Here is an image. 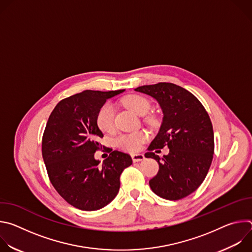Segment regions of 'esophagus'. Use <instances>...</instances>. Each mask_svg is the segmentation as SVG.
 <instances>
[{"label":"esophagus","mask_w":252,"mask_h":252,"mask_svg":"<svg viewBox=\"0 0 252 252\" xmlns=\"http://www.w3.org/2000/svg\"><path fill=\"white\" fill-rule=\"evenodd\" d=\"M131 158H132L133 162H137V161H141L145 159V156H143L142 154H134V155H131Z\"/></svg>","instance_id":"esophagus-1"}]
</instances>
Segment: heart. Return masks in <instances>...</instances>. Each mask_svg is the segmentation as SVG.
Returning a JSON list of instances; mask_svg holds the SVG:
<instances>
[{"label": "heart", "instance_id": "b5f03b06", "mask_svg": "<svg viewBox=\"0 0 252 252\" xmlns=\"http://www.w3.org/2000/svg\"><path fill=\"white\" fill-rule=\"evenodd\" d=\"M123 103L139 116L146 115L151 109L150 100L139 94H132L123 99ZM97 127L104 132H110L115 127V107L111 102L103 103L97 111L95 118ZM147 139V133L142 130H136L126 133H121L115 138L118 148L126 152H135L141 143Z\"/></svg>", "mask_w": 252, "mask_h": 252}]
</instances>
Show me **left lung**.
Listing matches in <instances>:
<instances>
[{"mask_svg": "<svg viewBox=\"0 0 252 252\" xmlns=\"http://www.w3.org/2000/svg\"><path fill=\"white\" fill-rule=\"evenodd\" d=\"M135 91L156 98L163 113L160 129L145 155L159 165L150 187L162 198L182 199L199 188L212 161L214 135L209 116L196 96L174 84L158 83ZM165 145L170 149L167 156L153 153Z\"/></svg>", "mask_w": 252, "mask_h": 252, "instance_id": "1", "label": "left lung"}]
</instances>
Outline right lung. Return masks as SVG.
Wrapping results in <instances>:
<instances>
[{"mask_svg":"<svg viewBox=\"0 0 252 252\" xmlns=\"http://www.w3.org/2000/svg\"><path fill=\"white\" fill-rule=\"evenodd\" d=\"M125 90L85 91L62 99L53 110L42 139V155L50 181L70 205L92 211L118 194L120 176L132 163L128 154L114 151L101 164L94 153L103 134L96 126L99 107ZM113 151V150H112Z\"/></svg>","mask_w":252,"mask_h":252,"instance_id":"obj_1","label":"right lung"}]
</instances>
